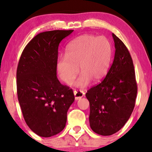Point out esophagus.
I'll list each match as a JSON object with an SVG mask.
<instances>
[{
    "label": "esophagus",
    "instance_id": "1",
    "mask_svg": "<svg viewBox=\"0 0 152 152\" xmlns=\"http://www.w3.org/2000/svg\"><path fill=\"white\" fill-rule=\"evenodd\" d=\"M74 95H75V98L76 100H77V99H80L82 98V97H84V91H75Z\"/></svg>",
    "mask_w": 152,
    "mask_h": 152
}]
</instances>
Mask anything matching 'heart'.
<instances>
[{"instance_id":"obj_1","label":"heart","mask_w":152,"mask_h":152,"mask_svg":"<svg viewBox=\"0 0 152 152\" xmlns=\"http://www.w3.org/2000/svg\"><path fill=\"white\" fill-rule=\"evenodd\" d=\"M112 57V46L104 37L80 35L69 42L66 55L59 56L57 69L61 80L71 84L79 72L81 75L75 83L77 87L88 86L91 80L96 83L109 71Z\"/></svg>"}]
</instances>
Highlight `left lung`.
I'll return each instance as SVG.
<instances>
[{
    "mask_svg": "<svg viewBox=\"0 0 152 152\" xmlns=\"http://www.w3.org/2000/svg\"><path fill=\"white\" fill-rule=\"evenodd\" d=\"M115 56L112 66L101 83L89 89V122L93 132L111 136L123 126L132 115L137 95L134 63L124 43L112 34Z\"/></svg>",
    "mask_w": 152,
    "mask_h": 152,
    "instance_id": "8db88e82",
    "label": "left lung"
}]
</instances>
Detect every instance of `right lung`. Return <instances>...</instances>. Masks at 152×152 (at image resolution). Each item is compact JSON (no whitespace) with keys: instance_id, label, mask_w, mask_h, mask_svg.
Masks as SVG:
<instances>
[{"instance_id":"obj_1","label":"right lung","mask_w":152,"mask_h":152,"mask_svg":"<svg viewBox=\"0 0 152 152\" xmlns=\"http://www.w3.org/2000/svg\"><path fill=\"white\" fill-rule=\"evenodd\" d=\"M73 30H53L35 36L25 48L16 71L18 99L31 130L48 138L66 126L67 112L73 103L72 89L57 77L58 47Z\"/></svg>"}]
</instances>
